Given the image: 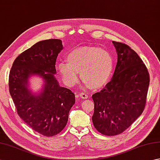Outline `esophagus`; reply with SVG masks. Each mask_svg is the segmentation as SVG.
Here are the masks:
<instances>
[{
    "mask_svg": "<svg viewBox=\"0 0 160 160\" xmlns=\"http://www.w3.org/2000/svg\"><path fill=\"white\" fill-rule=\"evenodd\" d=\"M80 97L81 98H82V99H87L88 98H89V95H87L85 93H80Z\"/></svg>",
    "mask_w": 160,
    "mask_h": 160,
    "instance_id": "esophagus-1",
    "label": "esophagus"
}]
</instances>
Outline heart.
Here are the masks:
<instances>
[{
    "instance_id": "obj_1",
    "label": "heart",
    "mask_w": 160,
    "mask_h": 160,
    "mask_svg": "<svg viewBox=\"0 0 160 160\" xmlns=\"http://www.w3.org/2000/svg\"><path fill=\"white\" fill-rule=\"evenodd\" d=\"M66 62L58 64V70L67 87L76 85L78 73L85 85L99 89L109 82L114 62L109 52L95 47L76 48L67 55Z\"/></svg>"
}]
</instances>
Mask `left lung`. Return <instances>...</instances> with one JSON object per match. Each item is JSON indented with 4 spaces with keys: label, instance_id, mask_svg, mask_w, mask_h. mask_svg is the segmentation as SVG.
Listing matches in <instances>:
<instances>
[{
    "label": "left lung",
    "instance_id": "1",
    "mask_svg": "<svg viewBox=\"0 0 160 160\" xmlns=\"http://www.w3.org/2000/svg\"><path fill=\"white\" fill-rule=\"evenodd\" d=\"M112 42L118 53L113 78L92 96L93 125L108 136L123 132L143 113L150 82L147 68L138 53L124 43Z\"/></svg>",
    "mask_w": 160,
    "mask_h": 160
}]
</instances>
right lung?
I'll return each instance as SVG.
<instances>
[{
  "mask_svg": "<svg viewBox=\"0 0 160 160\" xmlns=\"http://www.w3.org/2000/svg\"><path fill=\"white\" fill-rule=\"evenodd\" d=\"M62 49L59 39L37 42L16 58L9 76V93L20 118L33 131L47 137L63 130L76 102L72 91L60 87L54 77L57 57ZM32 74H39L45 80L42 91L36 96L27 89Z\"/></svg>",
  "mask_w": 160,
  "mask_h": 160,
  "instance_id": "obj_1",
  "label": "right lung"
}]
</instances>
